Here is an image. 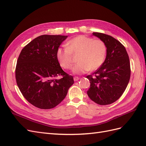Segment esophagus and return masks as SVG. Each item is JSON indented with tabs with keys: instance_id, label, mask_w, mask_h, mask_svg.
<instances>
[{
	"instance_id": "1",
	"label": "esophagus",
	"mask_w": 146,
	"mask_h": 146,
	"mask_svg": "<svg viewBox=\"0 0 146 146\" xmlns=\"http://www.w3.org/2000/svg\"><path fill=\"white\" fill-rule=\"evenodd\" d=\"M78 80H79V78H78V77H74V80L75 82L78 81Z\"/></svg>"
}]
</instances>
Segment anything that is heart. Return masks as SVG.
I'll return each mask as SVG.
<instances>
[{
	"label": "heart",
	"mask_w": 146,
	"mask_h": 146,
	"mask_svg": "<svg viewBox=\"0 0 146 146\" xmlns=\"http://www.w3.org/2000/svg\"><path fill=\"white\" fill-rule=\"evenodd\" d=\"M107 51V46L101 39L79 35L68 42L67 47H59L56 56L61 67L69 69L72 66V54H79V62L74 66L72 72L83 74L98 69L104 62Z\"/></svg>",
	"instance_id": "1"
}]
</instances>
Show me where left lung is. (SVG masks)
Listing matches in <instances>:
<instances>
[{
	"label": "left lung",
	"mask_w": 146,
	"mask_h": 146,
	"mask_svg": "<svg viewBox=\"0 0 146 146\" xmlns=\"http://www.w3.org/2000/svg\"><path fill=\"white\" fill-rule=\"evenodd\" d=\"M107 46V56L100 67L86 78L90 81L89 98L100 105L111 104L120 98L129 82L130 63L125 47L111 36L92 33Z\"/></svg>",
	"instance_id": "8db88e82"
}]
</instances>
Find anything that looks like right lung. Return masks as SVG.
Instances as JSON below:
<instances>
[{
	"label": "right lung",
	"instance_id": "right-lung-1",
	"mask_svg": "<svg viewBox=\"0 0 146 146\" xmlns=\"http://www.w3.org/2000/svg\"><path fill=\"white\" fill-rule=\"evenodd\" d=\"M68 36L41 35L22 49L15 76L22 94L40 109H51L61 102L74 82L61 69L56 50ZM61 76L62 78L56 77Z\"/></svg>",
	"mask_w": 146,
	"mask_h": 146
}]
</instances>
